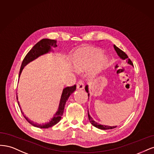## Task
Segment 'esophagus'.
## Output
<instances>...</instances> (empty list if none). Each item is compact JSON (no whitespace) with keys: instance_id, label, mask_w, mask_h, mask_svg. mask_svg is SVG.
Instances as JSON below:
<instances>
[{"instance_id":"obj_1","label":"esophagus","mask_w":154,"mask_h":154,"mask_svg":"<svg viewBox=\"0 0 154 154\" xmlns=\"http://www.w3.org/2000/svg\"><path fill=\"white\" fill-rule=\"evenodd\" d=\"M84 87V84H83L82 81H78V82L77 83V89H78V90H82Z\"/></svg>"}]
</instances>
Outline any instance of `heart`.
Wrapping results in <instances>:
<instances>
[{"label": "heart", "mask_w": 154, "mask_h": 154, "mask_svg": "<svg viewBox=\"0 0 154 154\" xmlns=\"http://www.w3.org/2000/svg\"><path fill=\"white\" fill-rule=\"evenodd\" d=\"M106 61V56L100 51L90 47L78 48L70 58L72 66L76 70L82 71L88 68V75L90 77L100 72Z\"/></svg>", "instance_id": "b5f03b06"}]
</instances>
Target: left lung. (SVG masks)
<instances>
[{"instance_id":"8db88e82","label":"left lung","mask_w":154,"mask_h":154,"mask_svg":"<svg viewBox=\"0 0 154 154\" xmlns=\"http://www.w3.org/2000/svg\"><path fill=\"white\" fill-rule=\"evenodd\" d=\"M114 48H115V51L116 52L118 56L120 57V59H123V60H125L127 61V63L131 64V65L133 66V64L131 61V59L128 57V56L127 54L124 52L123 51H122L121 49L119 48L118 47H117L115 45H114ZM85 90L88 93V99L89 97H90V93H89V88H88V85H86L85 86ZM88 118H89V120H90V122L92 124V125L95 127L99 129H102V130H107V129H112V128H115L116 127V126H108V125H101V124H99L97 122H96L95 121L93 120V118L90 116V112H89V110H88Z\"/></svg>"}]
</instances>
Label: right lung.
I'll return each mask as SVG.
<instances>
[{
    "mask_svg": "<svg viewBox=\"0 0 154 154\" xmlns=\"http://www.w3.org/2000/svg\"><path fill=\"white\" fill-rule=\"evenodd\" d=\"M57 47V45L56 44V41L54 40V39H43L39 42H38L31 49V51L27 54L26 57H24L22 63L20 70L18 80L20 79V77L21 75L23 69L27 65V64H28L29 63L32 62V61L35 60V59H36L39 56L45 55V54L50 53L51 52H54L52 48H56ZM75 90H76L75 85L71 87H66V88H63L56 112L54 114L52 117L51 118V120H49L47 122L43 123H38L34 122L33 121L30 120L28 118H27L26 116H25L23 112L22 111L20 106L17 93V98L18 101V104L20 109L21 112H22L24 118L26 119V120L29 123L31 124V125H33L34 127H36L38 128H48L49 127H51L54 125H55L56 124H57L59 121L61 120L63 112H64V106H65L66 102L68 100L69 97H70L72 94L75 91Z\"/></svg>",
    "mask_w": 154,
    "mask_h": 154,
    "instance_id": "1",
    "label": "right lung"
}]
</instances>
